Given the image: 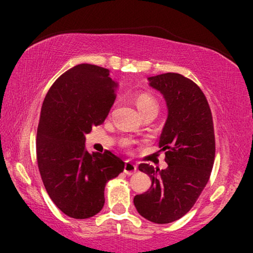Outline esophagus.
<instances>
[{
    "label": "esophagus",
    "mask_w": 253,
    "mask_h": 253,
    "mask_svg": "<svg viewBox=\"0 0 253 253\" xmlns=\"http://www.w3.org/2000/svg\"><path fill=\"white\" fill-rule=\"evenodd\" d=\"M137 171V166L133 165L132 162L130 161H126V165H124V172H126V175H132L133 172Z\"/></svg>",
    "instance_id": "esophagus-1"
}]
</instances>
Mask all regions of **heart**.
I'll return each instance as SVG.
<instances>
[{"instance_id": "obj_1", "label": "heart", "mask_w": 253, "mask_h": 253, "mask_svg": "<svg viewBox=\"0 0 253 253\" xmlns=\"http://www.w3.org/2000/svg\"><path fill=\"white\" fill-rule=\"evenodd\" d=\"M133 100L141 115H145V114H148V113L158 114L159 108H160V106H159V101L151 94V93H147V92L138 93V94H136V96H134ZM130 143L131 141L129 139L122 140V144L124 146H127V145H130Z\"/></svg>"}]
</instances>
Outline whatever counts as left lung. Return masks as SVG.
<instances>
[{"mask_svg": "<svg viewBox=\"0 0 253 253\" xmlns=\"http://www.w3.org/2000/svg\"><path fill=\"white\" fill-rule=\"evenodd\" d=\"M150 86L164 95L168 116L159 146L166 169L140 164L151 177L148 191L134 196L138 213L154 223H170L185 215L205 188L215 157L211 108L199 86L179 74L148 77Z\"/></svg>", "mask_w": 253, "mask_h": 253, "instance_id": "left-lung-1", "label": "left lung"}]
</instances>
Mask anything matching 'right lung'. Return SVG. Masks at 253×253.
Segmentation results:
<instances>
[{
	"label": "right lung",
	"instance_id": "right-lung-1",
	"mask_svg": "<svg viewBox=\"0 0 253 253\" xmlns=\"http://www.w3.org/2000/svg\"><path fill=\"white\" fill-rule=\"evenodd\" d=\"M117 86L108 69L78 64L57 78L41 107L38 167L50 199L74 219L98 214L107 182L124 169V162L110 151L89 153L85 146V134L108 116Z\"/></svg>",
	"mask_w": 253,
	"mask_h": 253
}]
</instances>
